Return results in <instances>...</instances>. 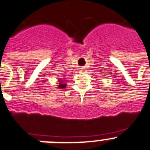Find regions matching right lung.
Wrapping results in <instances>:
<instances>
[{
    "mask_svg": "<svg viewBox=\"0 0 150 150\" xmlns=\"http://www.w3.org/2000/svg\"><path fill=\"white\" fill-rule=\"evenodd\" d=\"M65 87H66V84L63 83V81H62V80H59V88H65Z\"/></svg>",
    "mask_w": 150,
    "mask_h": 150,
    "instance_id": "obj_1",
    "label": "right lung"
}]
</instances>
